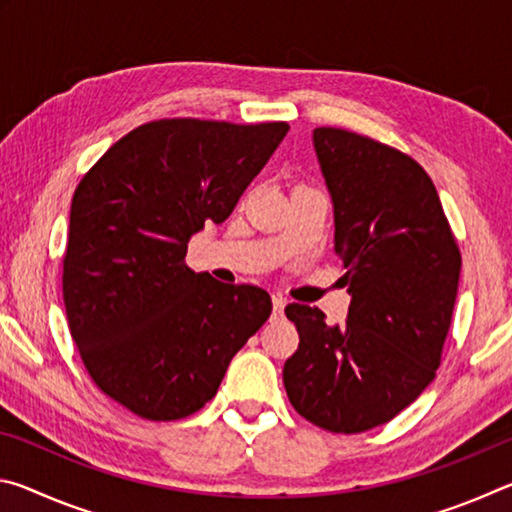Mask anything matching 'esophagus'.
Masks as SVG:
<instances>
[{"mask_svg":"<svg viewBox=\"0 0 512 512\" xmlns=\"http://www.w3.org/2000/svg\"><path fill=\"white\" fill-rule=\"evenodd\" d=\"M284 307H287V300H284V298L280 296V293H275V296H273V311H275V316H282Z\"/></svg>","mask_w":512,"mask_h":512,"instance_id":"1","label":"esophagus"}]
</instances>
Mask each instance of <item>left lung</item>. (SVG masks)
<instances>
[{"label": "left lung", "mask_w": 512, "mask_h": 512, "mask_svg": "<svg viewBox=\"0 0 512 512\" xmlns=\"http://www.w3.org/2000/svg\"><path fill=\"white\" fill-rule=\"evenodd\" d=\"M311 140L352 302L334 327L318 307L284 309L300 343L282 379L302 418L361 433L393 420L436 377L461 253L436 187L413 158L341 128H316Z\"/></svg>", "instance_id": "obj_1"}]
</instances>
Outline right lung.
I'll return each instance as SVG.
<instances>
[{"label":"right lung","mask_w":512,"mask_h":512,"mask_svg":"<svg viewBox=\"0 0 512 512\" xmlns=\"http://www.w3.org/2000/svg\"><path fill=\"white\" fill-rule=\"evenodd\" d=\"M289 124L160 119L101 155L76 187L63 259L69 332L103 393L146 420L203 409L271 296L185 264L223 223Z\"/></svg>","instance_id":"obj_1"}]
</instances>
